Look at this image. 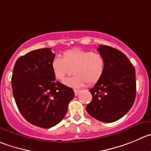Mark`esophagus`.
Wrapping results in <instances>:
<instances>
[{
    "instance_id": "esophagus-1",
    "label": "esophagus",
    "mask_w": 151,
    "mask_h": 151,
    "mask_svg": "<svg viewBox=\"0 0 151 151\" xmlns=\"http://www.w3.org/2000/svg\"><path fill=\"white\" fill-rule=\"evenodd\" d=\"M74 95L77 96V95H79V93L80 92V90L79 89H74Z\"/></svg>"
}]
</instances>
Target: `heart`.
<instances>
[{
  "label": "heart",
  "mask_w": 151,
  "mask_h": 151,
  "mask_svg": "<svg viewBox=\"0 0 151 151\" xmlns=\"http://www.w3.org/2000/svg\"><path fill=\"white\" fill-rule=\"evenodd\" d=\"M73 68V77L64 80V84L72 88H80L86 83L93 86L101 80L106 70V60L102 54L91 50L73 49L63 53V58L55 56L51 61L53 76L57 80L63 81Z\"/></svg>",
  "instance_id": "1"
}]
</instances>
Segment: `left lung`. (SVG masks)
Instances as JSON below:
<instances>
[{
	"mask_svg": "<svg viewBox=\"0 0 151 151\" xmlns=\"http://www.w3.org/2000/svg\"><path fill=\"white\" fill-rule=\"evenodd\" d=\"M98 50L106 60L104 76L89 89L92 95L86 111L94 118L112 123L124 116L136 98V71L122 51L106 45Z\"/></svg>",
	"mask_w": 151,
	"mask_h": 151,
	"instance_id": "left-lung-1",
	"label": "left lung"
}]
</instances>
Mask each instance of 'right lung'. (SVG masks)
Returning <instances> with one entry per match:
<instances>
[{
	"label": "right lung",
	"mask_w": 151,
	"mask_h": 151,
	"mask_svg": "<svg viewBox=\"0 0 151 151\" xmlns=\"http://www.w3.org/2000/svg\"><path fill=\"white\" fill-rule=\"evenodd\" d=\"M55 57L50 48L35 50L22 56L14 65L12 88L22 116L32 124L50 128L60 123L74 92L56 82L51 69Z\"/></svg>",
	"instance_id": "1"
}]
</instances>
